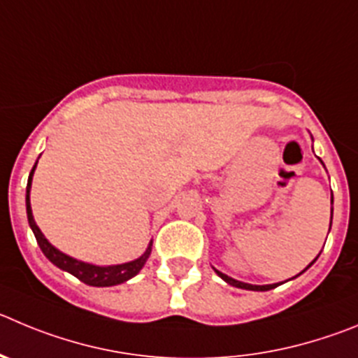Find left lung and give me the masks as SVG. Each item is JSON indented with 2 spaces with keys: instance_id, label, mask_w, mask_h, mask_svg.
<instances>
[{
  "instance_id": "8db88e82",
  "label": "left lung",
  "mask_w": 358,
  "mask_h": 358,
  "mask_svg": "<svg viewBox=\"0 0 358 358\" xmlns=\"http://www.w3.org/2000/svg\"><path fill=\"white\" fill-rule=\"evenodd\" d=\"M330 225H332V222H330ZM317 259V257H316ZM316 259H314V261H316ZM314 261L310 262L309 266L307 268H310L314 264ZM306 268V270H307ZM216 273L220 275V277L224 278L225 282H229V284H232V286H236V287H241V289H250V291H270V289H273V287H277L278 284H270V286H252V284H245V282H239V280H234V278H231V277H227V275H224L222 273V271H218V270H215Z\"/></svg>"
}]
</instances>
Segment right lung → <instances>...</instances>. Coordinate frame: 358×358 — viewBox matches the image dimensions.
<instances>
[{
	"label": "right lung",
	"mask_w": 358,
	"mask_h": 358,
	"mask_svg": "<svg viewBox=\"0 0 358 358\" xmlns=\"http://www.w3.org/2000/svg\"><path fill=\"white\" fill-rule=\"evenodd\" d=\"M35 166H37V163H35ZM35 166L31 169L28 177V188H26V213H28L29 227L34 231L38 247L44 252L45 257H48L55 266L60 268V270L69 271V273L74 275L76 278H80L81 282H85L88 286L96 287L117 286V284H122V282L129 280L131 277H134V275L138 273L143 268V264H145L147 257H149L150 247L147 248L145 254H143L142 257L136 259V261L126 262V264H117V266H94V264H87V262L76 261V259L62 254L60 250H57V248L49 243L48 239L44 238V234L41 232V229L35 224L34 215H31V206H29V188H31V177H34Z\"/></svg>",
	"instance_id": "1"
}]
</instances>
